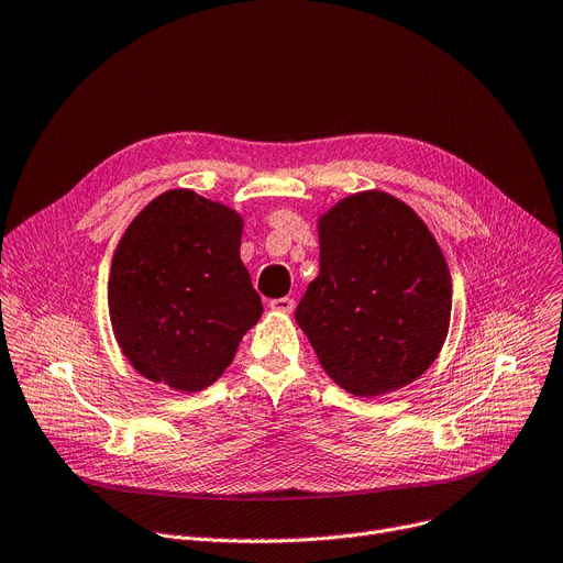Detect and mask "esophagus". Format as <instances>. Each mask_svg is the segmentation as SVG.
Segmentation results:
<instances>
[{"label": "esophagus", "instance_id": "obj_1", "mask_svg": "<svg viewBox=\"0 0 563 563\" xmlns=\"http://www.w3.org/2000/svg\"><path fill=\"white\" fill-rule=\"evenodd\" d=\"M269 308H272V310H276V312H285V314H289V312L294 310V299H291V297L274 299V301H269Z\"/></svg>", "mask_w": 563, "mask_h": 563}]
</instances>
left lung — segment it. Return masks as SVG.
<instances>
[{"label":"left lung","instance_id":"left-lung-1","mask_svg":"<svg viewBox=\"0 0 563 563\" xmlns=\"http://www.w3.org/2000/svg\"><path fill=\"white\" fill-rule=\"evenodd\" d=\"M319 276L297 323L338 386L378 397L420 378L445 344L452 276L435 236L386 191L342 198L317 221Z\"/></svg>","mask_w":563,"mask_h":563}]
</instances>
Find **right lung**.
<instances>
[{
    "label": "right lung",
    "instance_id": "right-lung-1",
    "mask_svg": "<svg viewBox=\"0 0 563 563\" xmlns=\"http://www.w3.org/2000/svg\"><path fill=\"white\" fill-rule=\"evenodd\" d=\"M244 221L191 189L147 202L115 246L109 319L130 365L200 393L225 372L262 301L240 257Z\"/></svg>",
    "mask_w": 563,
    "mask_h": 563
}]
</instances>
